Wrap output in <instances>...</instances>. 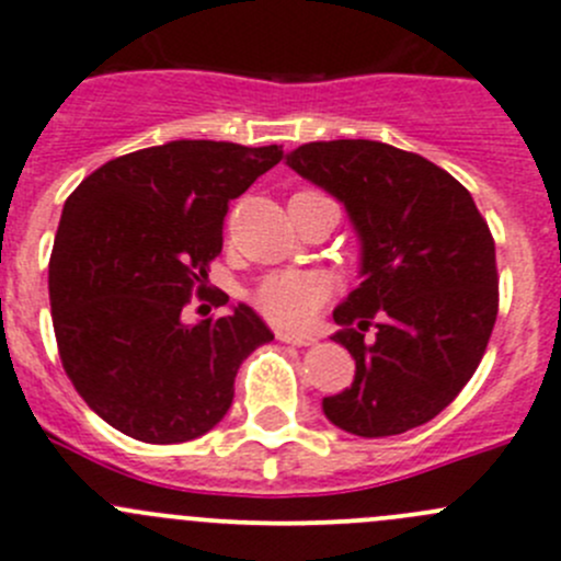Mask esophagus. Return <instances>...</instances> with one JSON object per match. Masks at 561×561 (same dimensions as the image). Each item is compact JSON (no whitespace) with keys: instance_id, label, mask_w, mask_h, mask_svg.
I'll return each mask as SVG.
<instances>
[{"instance_id":"esophagus-1","label":"esophagus","mask_w":561,"mask_h":561,"mask_svg":"<svg viewBox=\"0 0 561 561\" xmlns=\"http://www.w3.org/2000/svg\"><path fill=\"white\" fill-rule=\"evenodd\" d=\"M276 337H279L282 343H293V345H312L318 340L316 334L290 332V329H279V332H276Z\"/></svg>"}]
</instances>
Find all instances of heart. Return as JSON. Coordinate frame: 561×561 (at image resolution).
<instances>
[{
	"instance_id": "obj_1",
	"label": "heart",
	"mask_w": 561,
	"mask_h": 561,
	"mask_svg": "<svg viewBox=\"0 0 561 561\" xmlns=\"http://www.w3.org/2000/svg\"><path fill=\"white\" fill-rule=\"evenodd\" d=\"M332 296V279L321 271H274L254 290L256 310L279 327H305Z\"/></svg>"
}]
</instances>
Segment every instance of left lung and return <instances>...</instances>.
I'll return each mask as SVG.
<instances>
[{
    "label": "left lung",
    "instance_id": "1",
    "mask_svg": "<svg viewBox=\"0 0 561 561\" xmlns=\"http://www.w3.org/2000/svg\"><path fill=\"white\" fill-rule=\"evenodd\" d=\"M287 165L343 202L363 245V282L334 310V343L357 374L323 415L357 437L423 426L468 385L493 334L490 227L448 171L379 140L305 144Z\"/></svg>",
    "mask_w": 561,
    "mask_h": 561
}]
</instances>
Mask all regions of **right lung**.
I'll return each mask as SVG.
<instances>
[{"label":"right lung","instance_id":"right-lung-1","mask_svg":"<svg viewBox=\"0 0 561 561\" xmlns=\"http://www.w3.org/2000/svg\"><path fill=\"white\" fill-rule=\"evenodd\" d=\"M279 160L282 146L171 140L104 162L66 198L49 260L57 352L85 404L127 437L207 434L232 407L240 363L274 340L245 305L198 323L182 310L204 298L229 202Z\"/></svg>","mask_w":561,"mask_h":561}]
</instances>
